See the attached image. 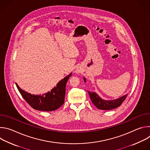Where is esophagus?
<instances>
[{
  "label": "esophagus",
  "mask_w": 150,
  "mask_h": 150,
  "mask_svg": "<svg viewBox=\"0 0 150 150\" xmlns=\"http://www.w3.org/2000/svg\"><path fill=\"white\" fill-rule=\"evenodd\" d=\"M76 72H79V71H78V70H76Z\"/></svg>",
  "instance_id": "esophagus-1"
}]
</instances>
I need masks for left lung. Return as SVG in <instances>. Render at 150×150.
Instances as JSON below:
<instances>
[{
	"label": "left lung",
	"instance_id": "1",
	"mask_svg": "<svg viewBox=\"0 0 150 150\" xmlns=\"http://www.w3.org/2000/svg\"><path fill=\"white\" fill-rule=\"evenodd\" d=\"M83 80L85 82H86V79L85 78H83ZM88 93L90 96L92 103L94 104V105H96V108L98 109L104 110H109L118 108V107H119L122 104L123 101L127 97V94H126L119 98L113 100L107 101L101 98L98 96V94L94 92H90L89 91H88Z\"/></svg>",
	"mask_w": 150,
	"mask_h": 150
}]
</instances>
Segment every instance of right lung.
<instances>
[{
    "label": "right lung",
    "mask_w": 150,
    "mask_h": 150,
    "mask_svg": "<svg viewBox=\"0 0 150 150\" xmlns=\"http://www.w3.org/2000/svg\"><path fill=\"white\" fill-rule=\"evenodd\" d=\"M72 73L60 81L50 91L42 95H32L21 89L16 83V87L24 100L32 108L41 111H53L59 109L65 102L66 85Z\"/></svg>",
    "instance_id": "right-lung-1"
}]
</instances>
